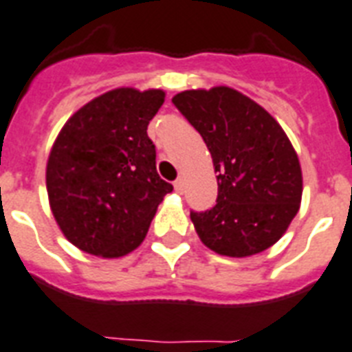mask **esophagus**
Masks as SVG:
<instances>
[{
    "label": "esophagus",
    "mask_w": 352,
    "mask_h": 352,
    "mask_svg": "<svg viewBox=\"0 0 352 352\" xmlns=\"http://www.w3.org/2000/svg\"><path fill=\"white\" fill-rule=\"evenodd\" d=\"M173 188H175L177 193H184V179H177V181L173 182Z\"/></svg>",
    "instance_id": "34e87169"
}]
</instances>
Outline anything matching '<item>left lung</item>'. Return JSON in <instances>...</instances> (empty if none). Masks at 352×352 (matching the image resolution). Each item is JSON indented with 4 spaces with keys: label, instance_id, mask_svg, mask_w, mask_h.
I'll use <instances>...</instances> for the list:
<instances>
[{
    "label": "left lung",
    "instance_id": "1",
    "mask_svg": "<svg viewBox=\"0 0 352 352\" xmlns=\"http://www.w3.org/2000/svg\"><path fill=\"white\" fill-rule=\"evenodd\" d=\"M171 101L202 135L217 173V204L191 213L202 244L233 258L276 244L304 190L298 155L278 121L230 87L184 90Z\"/></svg>",
    "mask_w": 352,
    "mask_h": 352
}]
</instances>
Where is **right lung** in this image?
Here are the masks:
<instances>
[{"label": "right lung", "mask_w": 352, "mask_h": 352, "mask_svg": "<svg viewBox=\"0 0 352 352\" xmlns=\"http://www.w3.org/2000/svg\"><path fill=\"white\" fill-rule=\"evenodd\" d=\"M166 92L113 88L94 97L57 133L47 193L59 230L85 253L119 258L142 244L173 190L155 168L146 130Z\"/></svg>", "instance_id": "add662e5"}]
</instances>
